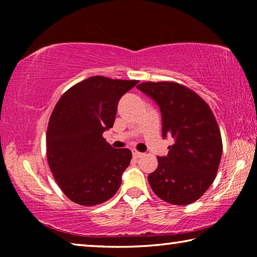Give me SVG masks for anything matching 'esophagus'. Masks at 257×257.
Here are the masks:
<instances>
[{"label": "esophagus", "instance_id": "esophagus-1", "mask_svg": "<svg viewBox=\"0 0 257 257\" xmlns=\"http://www.w3.org/2000/svg\"><path fill=\"white\" fill-rule=\"evenodd\" d=\"M133 156L135 159H138V158H141V156H143V153H141V152H138V151H133Z\"/></svg>", "mask_w": 257, "mask_h": 257}]
</instances>
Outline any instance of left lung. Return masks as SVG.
<instances>
[{"label": "left lung", "mask_w": 257, "mask_h": 257, "mask_svg": "<svg viewBox=\"0 0 257 257\" xmlns=\"http://www.w3.org/2000/svg\"><path fill=\"white\" fill-rule=\"evenodd\" d=\"M141 92L158 104L162 136H171L167 156L149 176L151 188L163 201L187 205L202 196L216 177L222 156L220 129L210 106L193 90L177 82H142Z\"/></svg>", "instance_id": "obj_1"}]
</instances>
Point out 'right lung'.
<instances>
[{"label":"right lung","mask_w":257,"mask_h":257,"mask_svg":"<svg viewBox=\"0 0 257 257\" xmlns=\"http://www.w3.org/2000/svg\"><path fill=\"white\" fill-rule=\"evenodd\" d=\"M137 80L94 76L72 86L56 103L46 134L47 162L64 195L79 205L110 199L132 160L103 133L113 127L120 98Z\"/></svg>","instance_id":"add662e5"}]
</instances>
